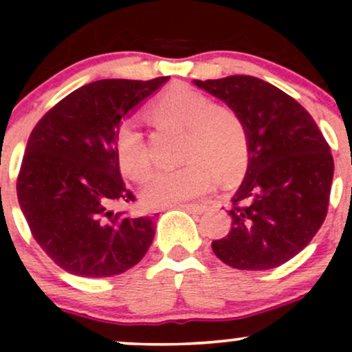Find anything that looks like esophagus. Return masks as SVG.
Segmentation results:
<instances>
[{"mask_svg":"<svg viewBox=\"0 0 352 352\" xmlns=\"http://www.w3.org/2000/svg\"><path fill=\"white\" fill-rule=\"evenodd\" d=\"M177 208H184L187 210V212H192V213H201L207 210V204H179L175 205Z\"/></svg>","mask_w":352,"mask_h":352,"instance_id":"esophagus-1","label":"esophagus"}]
</instances>
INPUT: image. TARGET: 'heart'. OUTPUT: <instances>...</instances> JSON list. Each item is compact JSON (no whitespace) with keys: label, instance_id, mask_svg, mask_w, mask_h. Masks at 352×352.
Listing matches in <instances>:
<instances>
[{"label":"heart","instance_id":"1","mask_svg":"<svg viewBox=\"0 0 352 352\" xmlns=\"http://www.w3.org/2000/svg\"><path fill=\"white\" fill-rule=\"evenodd\" d=\"M157 124L187 131L184 159L173 170H159L147 180L144 200L152 207H172L195 199L212 187L218 175L235 180L248 162V131L233 109L185 86L173 87L152 104ZM116 157L127 179L144 182L152 170L151 145L135 120H124L116 132Z\"/></svg>","mask_w":352,"mask_h":352}]
</instances>
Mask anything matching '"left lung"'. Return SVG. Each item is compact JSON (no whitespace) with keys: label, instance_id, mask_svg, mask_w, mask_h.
I'll return each instance as SVG.
<instances>
[{"label":"left lung","instance_id":"left-lung-1","mask_svg":"<svg viewBox=\"0 0 352 352\" xmlns=\"http://www.w3.org/2000/svg\"><path fill=\"white\" fill-rule=\"evenodd\" d=\"M225 100L248 131V170L232 199L227 236L213 253L236 270L276 268L305 246L328 213L334 160L311 114L253 76L193 80Z\"/></svg>","mask_w":352,"mask_h":352}]
</instances>
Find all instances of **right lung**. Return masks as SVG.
<instances>
[{"instance_id":"1","label":"right lung","mask_w":352,"mask_h":352,"mask_svg":"<svg viewBox=\"0 0 352 352\" xmlns=\"http://www.w3.org/2000/svg\"><path fill=\"white\" fill-rule=\"evenodd\" d=\"M102 79L76 89L34 125L18 173L19 207L56 265L84 278L127 272L147 253L153 218L135 215L116 157L120 119L167 82Z\"/></svg>"}]
</instances>
